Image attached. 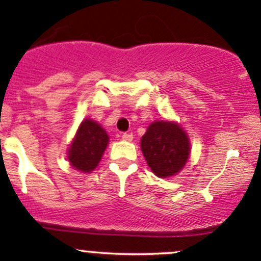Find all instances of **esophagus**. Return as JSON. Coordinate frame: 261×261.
<instances>
[{"label":"esophagus","mask_w":261,"mask_h":261,"mask_svg":"<svg viewBox=\"0 0 261 261\" xmlns=\"http://www.w3.org/2000/svg\"><path fill=\"white\" fill-rule=\"evenodd\" d=\"M121 139L123 140V141H133L134 135H133V134L125 133V134H122V135H121Z\"/></svg>","instance_id":"obj_1"}]
</instances>
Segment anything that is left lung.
Returning <instances> with one entry per match:
<instances>
[{"instance_id":"left-lung-1","label":"left lung","mask_w":261,"mask_h":261,"mask_svg":"<svg viewBox=\"0 0 261 261\" xmlns=\"http://www.w3.org/2000/svg\"><path fill=\"white\" fill-rule=\"evenodd\" d=\"M141 151L156 176L169 177L185 166L190 142L176 122L155 121L141 138Z\"/></svg>"}]
</instances>
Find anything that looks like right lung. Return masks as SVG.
<instances>
[{"label": "right lung", "mask_w": 261, "mask_h": 261, "mask_svg": "<svg viewBox=\"0 0 261 261\" xmlns=\"http://www.w3.org/2000/svg\"><path fill=\"white\" fill-rule=\"evenodd\" d=\"M108 142V133L97 122L84 120L68 149L67 158L71 166L81 172H91L100 163Z\"/></svg>", "instance_id": "right-lung-1"}]
</instances>
